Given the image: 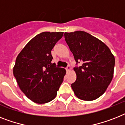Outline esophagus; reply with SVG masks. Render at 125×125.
Listing matches in <instances>:
<instances>
[{
	"label": "esophagus",
	"instance_id": "obj_1",
	"mask_svg": "<svg viewBox=\"0 0 125 125\" xmlns=\"http://www.w3.org/2000/svg\"><path fill=\"white\" fill-rule=\"evenodd\" d=\"M71 69V67H70L69 65H68L67 67H66V71H70Z\"/></svg>",
	"mask_w": 125,
	"mask_h": 125
}]
</instances>
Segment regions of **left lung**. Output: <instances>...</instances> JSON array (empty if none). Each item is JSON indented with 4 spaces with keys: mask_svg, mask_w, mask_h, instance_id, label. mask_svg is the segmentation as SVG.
<instances>
[{
    "mask_svg": "<svg viewBox=\"0 0 125 125\" xmlns=\"http://www.w3.org/2000/svg\"><path fill=\"white\" fill-rule=\"evenodd\" d=\"M66 42L74 59L82 65L74 68L76 80L71 84L75 95L84 101L96 99L112 81L115 58L100 40L85 31L65 33Z\"/></svg>",
    "mask_w": 125,
    "mask_h": 125,
    "instance_id": "1",
    "label": "left lung"
}]
</instances>
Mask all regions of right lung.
I'll use <instances>...</instances> for the list:
<instances>
[{"label":"right lung","mask_w":125,"mask_h":125,"mask_svg":"<svg viewBox=\"0 0 125 125\" xmlns=\"http://www.w3.org/2000/svg\"><path fill=\"white\" fill-rule=\"evenodd\" d=\"M63 32H43L30 40L17 56L13 75L20 90L38 104L52 101L66 71L52 63L51 50Z\"/></svg>","instance_id":"right-lung-1"}]
</instances>
